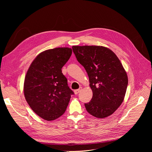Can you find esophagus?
<instances>
[{
    "label": "esophagus",
    "instance_id": "esophagus-1",
    "mask_svg": "<svg viewBox=\"0 0 152 152\" xmlns=\"http://www.w3.org/2000/svg\"><path fill=\"white\" fill-rule=\"evenodd\" d=\"M82 90V87H79V88L78 89H77V90H75V91H74V92H75V94H77L78 93H79L81 92V91Z\"/></svg>",
    "mask_w": 152,
    "mask_h": 152
}]
</instances>
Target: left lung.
<instances>
[{"mask_svg":"<svg viewBox=\"0 0 152 152\" xmlns=\"http://www.w3.org/2000/svg\"><path fill=\"white\" fill-rule=\"evenodd\" d=\"M72 49L88 75L93 92L91 100L84 104L87 112L98 118L112 115L123 103L128 84L120 60L103 46L74 45Z\"/></svg>","mask_w":152,"mask_h":152,"instance_id":"1","label":"left lung"}]
</instances>
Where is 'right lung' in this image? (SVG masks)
<instances>
[{"mask_svg":"<svg viewBox=\"0 0 152 152\" xmlns=\"http://www.w3.org/2000/svg\"><path fill=\"white\" fill-rule=\"evenodd\" d=\"M72 49L58 47L40 53L31 64L24 82V95L28 105L47 121L57 119L65 112L71 95L61 68L69 59Z\"/></svg>","mask_w":152,"mask_h":152,"instance_id":"1","label":"right lung"}]
</instances>
